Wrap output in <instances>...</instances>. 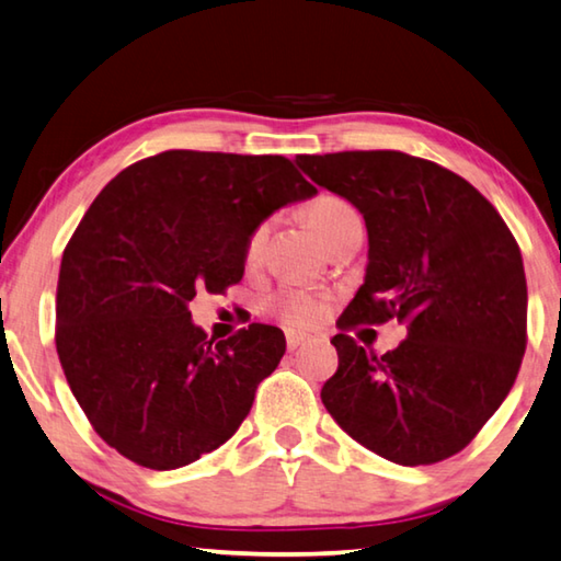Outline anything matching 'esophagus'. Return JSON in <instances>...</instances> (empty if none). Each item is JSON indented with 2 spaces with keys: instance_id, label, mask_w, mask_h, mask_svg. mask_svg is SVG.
I'll return each instance as SVG.
<instances>
[{
  "instance_id": "34e87169",
  "label": "esophagus",
  "mask_w": 561,
  "mask_h": 561,
  "mask_svg": "<svg viewBox=\"0 0 561 561\" xmlns=\"http://www.w3.org/2000/svg\"><path fill=\"white\" fill-rule=\"evenodd\" d=\"M286 342H288V350H298L300 345H306V342H310V335H306V332H298V330H288L286 332Z\"/></svg>"
}]
</instances>
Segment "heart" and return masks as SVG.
Wrapping results in <instances>:
<instances>
[{"instance_id":"obj_1","label":"heart","mask_w":561,"mask_h":561,"mask_svg":"<svg viewBox=\"0 0 561 561\" xmlns=\"http://www.w3.org/2000/svg\"><path fill=\"white\" fill-rule=\"evenodd\" d=\"M350 214H355V209H352L347 202L337 199V196H322V199L310 209V224L312 229L318 231L320 239L325 241L328 233ZM263 239H265V226L255 229L249 239L251 259L261 251ZM271 306L283 320L293 322V325H310V322H316L322 316V300L316 296V293H308V290H283L273 298Z\"/></svg>"}]
</instances>
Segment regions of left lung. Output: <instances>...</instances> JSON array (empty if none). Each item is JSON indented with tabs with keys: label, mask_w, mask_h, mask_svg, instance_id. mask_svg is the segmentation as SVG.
<instances>
[{
	"label": "left lung",
	"mask_w": 561,
	"mask_h": 561,
	"mask_svg": "<svg viewBox=\"0 0 561 561\" xmlns=\"http://www.w3.org/2000/svg\"><path fill=\"white\" fill-rule=\"evenodd\" d=\"M322 190L365 216L367 273L340 328L407 322L377 357L345 332L322 404L342 431L399 466L463 450L513 389L527 345L517 241L463 176L397 150L298 154Z\"/></svg>",
	"instance_id": "left-lung-1"
}]
</instances>
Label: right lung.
Returning <instances> with one entry per match:
<instances>
[{"label": "right lung", "mask_w": 561, "mask_h": 561, "mask_svg": "<svg viewBox=\"0 0 561 561\" xmlns=\"http://www.w3.org/2000/svg\"><path fill=\"white\" fill-rule=\"evenodd\" d=\"M316 194L280 154L170 150L95 196L61 259L56 352L107 446L174 470L236 434L286 337L251 322L209 340L190 302L239 283L253 231Z\"/></svg>", "instance_id": "add662e5"}]
</instances>
